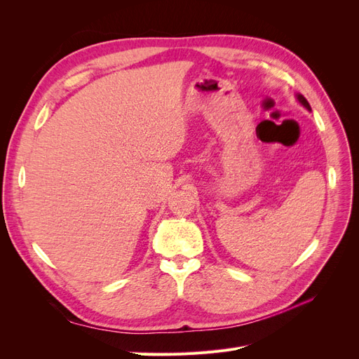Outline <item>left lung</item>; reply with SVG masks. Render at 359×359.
Listing matches in <instances>:
<instances>
[{
  "label": "left lung",
  "mask_w": 359,
  "mask_h": 359,
  "mask_svg": "<svg viewBox=\"0 0 359 359\" xmlns=\"http://www.w3.org/2000/svg\"><path fill=\"white\" fill-rule=\"evenodd\" d=\"M295 97H297V100H298V103H299L301 106L306 107L307 111H311V107H310V104H309V102H307L306 97H304L302 94H295Z\"/></svg>",
  "instance_id": "left-lung-1"
}]
</instances>
